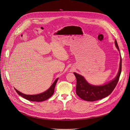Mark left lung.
I'll use <instances>...</instances> for the list:
<instances>
[{
  "label": "left lung",
  "instance_id": "left-lung-1",
  "mask_svg": "<svg viewBox=\"0 0 130 130\" xmlns=\"http://www.w3.org/2000/svg\"><path fill=\"white\" fill-rule=\"evenodd\" d=\"M115 45L119 51V46L116 40H115ZM121 69L122 58L120 56V62L117 76L112 81L101 86H95L89 84L83 76L74 72V74L76 78V93L77 95L82 99L88 102L98 101L109 96L114 90L119 81L121 73Z\"/></svg>",
  "mask_w": 130,
  "mask_h": 130
}]
</instances>
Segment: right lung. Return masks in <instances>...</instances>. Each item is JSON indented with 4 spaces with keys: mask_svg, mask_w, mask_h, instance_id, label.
Instances as JSON below:
<instances>
[{
    "mask_svg": "<svg viewBox=\"0 0 130 130\" xmlns=\"http://www.w3.org/2000/svg\"><path fill=\"white\" fill-rule=\"evenodd\" d=\"M58 79V78H57L56 79V80L54 81V82L53 83V84L52 85V86L50 87L46 91H45L44 93L37 94V95H26L18 91L15 88L14 89L15 91L17 92V93L20 96H22V97L24 98L27 100H28V101H30L32 102H43L48 99L49 98L51 97L53 95L54 93L55 87Z\"/></svg>",
    "mask_w": 130,
    "mask_h": 130,
    "instance_id": "add662e5",
    "label": "right lung"
}]
</instances>
